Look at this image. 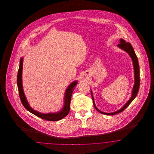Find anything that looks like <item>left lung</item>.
Returning <instances> with one entry per match:
<instances>
[{
    "instance_id": "left-lung-1",
    "label": "left lung",
    "mask_w": 154,
    "mask_h": 154,
    "mask_svg": "<svg viewBox=\"0 0 154 154\" xmlns=\"http://www.w3.org/2000/svg\"><path fill=\"white\" fill-rule=\"evenodd\" d=\"M117 46L120 47L122 50H124L125 51H126L129 55V56H131V57L132 59L133 64V66H134V69L135 83H134V85L133 86V91H132V94H131V99L128 100V102L126 103V104L122 107L120 109L117 111L116 112H112V113H105V112H102L99 109H98V108L96 107L95 104L92 91H91L94 107L95 108V109L98 111V112H100V113L104 114V115H116L117 113L122 112L125 109H126V108L129 106V104H131V102L134 99V98L136 97L137 94L138 93L139 89H140V66H139V64H138V58L137 57V55H135V52L134 51L133 48L131 46L130 43L126 42L123 39H121L120 40V43L119 45H117Z\"/></svg>"
}]
</instances>
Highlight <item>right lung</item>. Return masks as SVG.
I'll list each match as a JSON object with an SVG mask.
<instances>
[{
	"label": "right lung",
	"instance_id": "add662e5",
	"mask_svg": "<svg viewBox=\"0 0 154 154\" xmlns=\"http://www.w3.org/2000/svg\"><path fill=\"white\" fill-rule=\"evenodd\" d=\"M23 58L21 57L20 61V66H19V70L17 73V83L18 86L19 96L23 107L25 108L28 111L31 112L34 115L47 121H58L63 119L66 116H67L70 110V100L72 97V94L73 90L75 89V86L77 85L78 82L77 81L73 82L69 85V86L66 90L65 96H64V107L59 112H56V113H46V114L37 112L34 109H33V108L29 106L23 93V83H22V72H23Z\"/></svg>",
	"mask_w": 154,
	"mask_h": 154
}]
</instances>
